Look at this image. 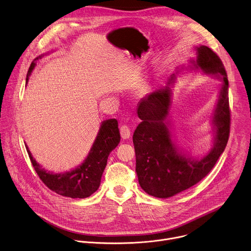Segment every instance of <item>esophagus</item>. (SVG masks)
<instances>
[{
  "mask_svg": "<svg viewBox=\"0 0 251 251\" xmlns=\"http://www.w3.org/2000/svg\"><path fill=\"white\" fill-rule=\"evenodd\" d=\"M120 135H121L122 139H129L130 136H131L130 128L127 125H125V124L121 125L120 126Z\"/></svg>",
  "mask_w": 251,
  "mask_h": 251,
  "instance_id": "34e87169",
  "label": "esophagus"
}]
</instances>
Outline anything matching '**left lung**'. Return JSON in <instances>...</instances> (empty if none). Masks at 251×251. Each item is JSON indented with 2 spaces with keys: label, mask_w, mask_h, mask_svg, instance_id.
<instances>
[{
  "label": "left lung",
  "mask_w": 251,
  "mask_h": 251,
  "mask_svg": "<svg viewBox=\"0 0 251 251\" xmlns=\"http://www.w3.org/2000/svg\"><path fill=\"white\" fill-rule=\"evenodd\" d=\"M196 67L205 73L219 74L223 87L214 114L216 140L212 151L200 160H191L176 151L165 122L171 105L169 87L155 90L138 106L142 120L133 135L136 173L142 189L157 198H169L201 181L215 166L229 137L230 109L228 80L220 57L209 47H197ZM173 80V79H172Z\"/></svg>",
  "instance_id": "left-lung-1"
}]
</instances>
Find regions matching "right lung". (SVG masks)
<instances>
[{
    "label": "right lung",
    "mask_w": 251,
    "mask_h": 251,
    "mask_svg": "<svg viewBox=\"0 0 251 251\" xmlns=\"http://www.w3.org/2000/svg\"><path fill=\"white\" fill-rule=\"evenodd\" d=\"M32 62L26 75V80L34 68ZM120 142V133L116 119H109L101 124L96 142L86 160L75 170L54 175L47 173L35 161L28 148L26 151L34 171L41 181L53 192L70 198H87L95 193L100 184L101 176L107 163V158Z\"/></svg>",
    "instance_id": "1"
}]
</instances>
